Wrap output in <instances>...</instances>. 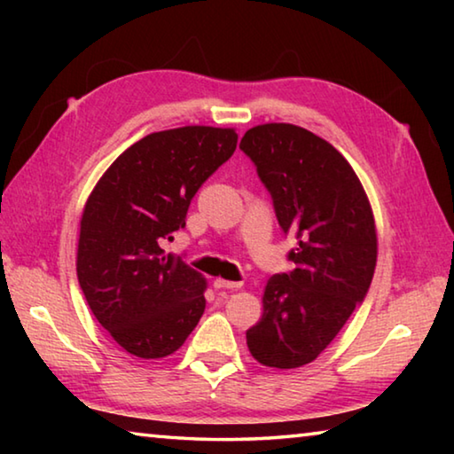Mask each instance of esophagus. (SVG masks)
<instances>
[{"mask_svg":"<svg viewBox=\"0 0 454 454\" xmlns=\"http://www.w3.org/2000/svg\"><path fill=\"white\" fill-rule=\"evenodd\" d=\"M244 282H234V280H224V278H216L214 280V288L218 290H238L242 288Z\"/></svg>","mask_w":454,"mask_h":454,"instance_id":"obj_1","label":"esophagus"}]
</instances>
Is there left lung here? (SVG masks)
<instances>
[{"label": "left lung", "instance_id": "left-lung-1", "mask_svg": "<svg viewBox=\"0 0 454 454\" xmlns=\"http://www.w3.org/2000/svg\"><path fill=\"white\" fill-rule=\"evenodd\" d=\"M240 148L256 164L284 232H294V270L270 276L262 318L246 330L260 364L312 363L371 288L379 240L356 172L333 144L294 124H260Z\"/></svg>", "mask_w": 454, "mask_h": 454}]
</instances>
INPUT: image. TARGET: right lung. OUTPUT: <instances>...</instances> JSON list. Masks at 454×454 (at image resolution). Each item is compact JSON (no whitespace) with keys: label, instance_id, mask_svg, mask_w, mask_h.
I'll list each match as a JSON object with an SVG mask.
<instances>
[{"label":"right lung","instance_id":"right-lung-1","mask_svg":"<svg viewBox=\"0 0 454 454\" xmlns=\"http://www.w3.org/2000/svg\"><path fill=\"white\" fill-rule=\"evenodd\" d=\"M236 142L234 128L148 134L114 160L88 196L75 270L90 310L129 355H174L204 314L206 278L160 244L186 226L190 200Z\"/></svg>","mask_w":454,"mask_h":454}]
</instances>
